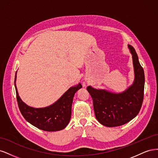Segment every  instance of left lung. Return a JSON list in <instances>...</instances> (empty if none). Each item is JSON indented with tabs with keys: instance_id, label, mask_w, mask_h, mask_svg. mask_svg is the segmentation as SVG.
Returning a JSON list of instances; mask_svg holds the SVG:
<instances>
[{
	"instance_id": "left-lung-1",
	"label": "left lung",
	"mask_w": 158,
	"mask_h": 158,
	"mask_svg": "<svg viewBox=\"0 0 158 158\" xmlns=\"http://www.w3.org/2000/svg\"><path fill=\"white\" fill-rule=\"evenodd\" d=\"M132 56L135 80L125 92L111 93L105 89L88 86L87 90L93 99L95 115L102 125L114 127L131 121L139 113L143 99L145 77L135 49L128 45Z\"/></svg>"
}]
</instances>
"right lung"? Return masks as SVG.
Returning a JSON list of instances; mask_svg holds the SVG:
<instances>
[{
  "instance_id": "obj_1",
  "label": "right lung",
  "mask_w": 158,
  "mask_h": 158,
  "mask_svg": "<svg viewBox=\"0 0 158 158\" xmlns=\"http://www.w3.org/2000/svg\"><path fill=\"white\" fill-rule=\"evenodd\" d=\"M16 73L14 80L16 99L20 111L26 120L32 125L45 131H58L64 129L70 120L74 95L82 87L81 84L70 88L51 106L44 108H34L27 106L18 95L16 85Z\"/></svg>"
}]
</instances>
